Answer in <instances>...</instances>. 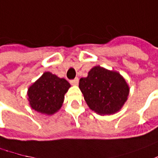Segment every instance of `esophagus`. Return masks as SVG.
I'll use <instances>...</instances> for the list:
<instances>
[{"label":"esophagus","mask_w":158,"mask_h":158,"mask_svg":"<svg viewBox=\"0 0 158 158\" xmlns=\"http://www.w3.org/2000/svg\"><path fill=\"white\" fill-rule=\"evenodd\" d=\"M70 83L73 85H77L79 84V79H78V78H76V79H73V80H71V81H70Z\"/></svg>","instance_id":"esophagus-1"}]
</instances>
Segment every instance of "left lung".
I'll use <instances>...</instances> for the list:
<instances>
[{
    "instance_id": "8db88e82",
    "label": "left lung",
    "mask_w": 158,
    "mask_h": 158,
    "mask_svg": "<svg viewBox=\"0 0 158 158\" xmlns=\"http://www.w3.org/2000/svg\"><path fill=\"white\" fill-rule=\"evenodd\" d=\"M79 87L90 109L101 115L120 111L129 94V86L121 74L100 65L91 69L86 78L79 79Z\"/></svg>"
}]
</instances>
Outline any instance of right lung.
I'll list each match as a JSON object with an SVG mask.
<instances>
[{
    "label": "right lung",
    "instance_id": "right-lung-1",
    "mask_svg": "<svg viewBox=\"0 0 158 158\" xmlns=\"http://www.w3.org/2000/svg\"><path fill=\"white\" fill-rule=\"evenodd\" d=\"M71 87L66 79L45 72L27 92L30 107L43 114L52 115L63 105L64 94Z\"/></svg>",
    "mask_w": 158,
    "mask_h": 158
}]
</instances>
